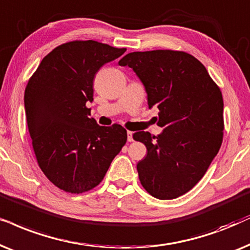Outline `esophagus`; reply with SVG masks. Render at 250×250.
I'll list each match as a JSON object with an SVG mask.
<instances>
[{
  "mask_svg": "<svg viewBox=\"0 0 250 250\" xmlns=\"http://www.w3.org/2000/svg\"><path fill=\"white\" fill-rule=\"evenodd\" d=\"M128 136V142H134V135H132L131 131H127Z\"/></svg>",
  "mask_w": 250,
  "mask_h": 250,
  "instance_id": "34e87169",
  "label": "esophagus"
}]
</instances>
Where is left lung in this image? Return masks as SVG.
<instances>
[{
  "mask_svg": "<svg viewBox=\"0 0 250 250\" xmlns=\"http://www.w3.org/2000/svg\"><path fill=\"white\" fill-rule=\"evenodd\" d=\"M120 66L136 73L159 111V136L147 131L134 139L147 148L138 162L143 188L152 197L170 200L188 192L204 177L223 141V97L207 69L183 51L153 50L125 55Z\"/></svg>",
  "mask_w": 250,
  "mask_h": 250,
  "instance_id": "left-lung-1",
  "label": "left lung"
}]
</instances>
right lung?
<instances>
[{
	"label": "right lung",
	"instance_id": "add662e5",
	"mask_svg": "<svg viewBox=\"0 0 250 250\" xmlns=\"http://www.w3.org/2000/svg\"><path fill=\"white\" fill-rule=\"evenodd\" d=\"M97 41H73L42 59L25 89V112L38 164L62 191L83 193L103 181L127 142L120 125L102 127L90 116L94 78L125 52Z\"/></svg>",
	"mask_w": 250,
	"mask_h": 250
}]
</instances>
